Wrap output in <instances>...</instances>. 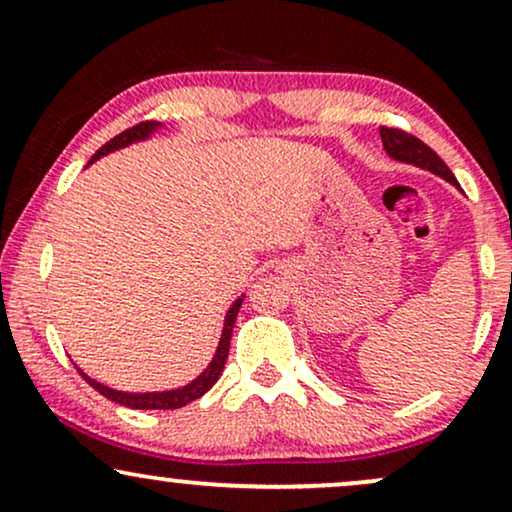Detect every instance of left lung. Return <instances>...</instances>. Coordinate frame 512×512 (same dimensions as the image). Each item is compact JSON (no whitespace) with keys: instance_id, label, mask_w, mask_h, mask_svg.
Listing matches in <instances>:
<instances>
[{"instance_id":"obj_1","label":"left lung","mask_w":512,"mask_h":512,"mask_svg":"<svg viewBox=\"0 0 512 512\" xmlns=\"http://www.w3.org/2000/svg\"><path fill=\"white\" fill-rule=\"evenodd\" d=\"M380 137H383V146L390 158H395L399 163H409V166H416L421 170H428V173L438 175V178L448 180L450 185L457 187L455 175H452L450 168L445 166L443 158H440L431 146L421 142V139L411 137V134L402 132V129L390 127H380Z\"/></svg>"}]
</instances>
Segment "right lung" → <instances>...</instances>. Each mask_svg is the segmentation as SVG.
Masks as SVG:
<instances>
[{
    "label": "right lung",
    "instance_id": "right-lung-1",
    "mask_svg": "<svg viewBox=\"0 0 512 512\" xmlns=\"http://www.w3.org/2000/svg\"><path fill=\"white\" fill-rule=\"evenodd\" d=\"M161 127H163L161 122H142V125L125 129V132L117 134L115 139H110L108 144L101 146V149L93 154L91 161H88V166H91V163H96L101 156L113 154V151H117V149H125V146H129V144L146 142V139L154 137ZM243 301H245V293L240 298H236L231 308L226 310V317H223L221 339H219V346H216V354H214V358H211L209 366L204 368L202 373L192 380V383L175 387V390H163V392H125V390H113V387L98 383V380H93L91 375H86L79 366H76V370H79L81 378H84L86 383L93 387V390L101 392V395L108 397L110 402L122 404V407H129V409H180V407H185V404L195 402V399L202 397L204 392H209L211 387H214L216 380H219V375L223 373V366H226V358H228V346H231L233 325H236L238 310H240V305H243Z\"/></svg>",
    "mask_w": 512,
    "mask_h": 512
}]
</instances>
